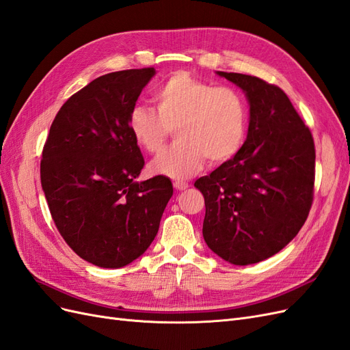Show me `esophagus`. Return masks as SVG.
<instances>
[{
	"mask_svg": "<svg viewBox=\"0 0 350 350\" xmlns=\"http://www.w3.org/2000/svg\"><path fill=\"white\" fill-rule=\"evenodd\" d=\"M174 187H175V189H178V191H184V189L188 188V184L183 183V181H175Z\"/></svg>",
	"mask_w": 350,
	"mask_h": 350,
	"instance_id": "34e87169",
	"label": "esophagus"
}]
</instances>
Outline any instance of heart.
Masks as SVG:
<instances>
[{
  "instance_id": "b5f03b06",
  "label": "heart",
  "mask_w": 350,
  "mask_h": 350,
  "mask_svg": "<svg viewBox=\"0 0 350 350\" xmlns=\"http://www.w3.org/2000/svg\"><path fill=\"white\" fill-rule=\"evenodd\" d=\"M157 113L135 105L129 113V131L147 153L163 149L175 130L178 143L150 163V172L183 181L196 175L206 161L219 166L242 149L248 130V105L235 88L176 71L154 90Z\"/></svg>"
}]
</instances>
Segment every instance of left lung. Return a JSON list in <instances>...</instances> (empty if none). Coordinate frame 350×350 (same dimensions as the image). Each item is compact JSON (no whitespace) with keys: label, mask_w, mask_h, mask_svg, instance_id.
Wrapping results in <instances>:
<instances>
[{"label":"left lung","mask_w":350,"mask_h":350,"mask_svg":"<svg viewBox=\"0 0 350 350\" xmlns=\"http://www.w3.org/2000/svg\"><path fill=\"white\" fill-rule=\"evenodd\" d=\"M250 102L247 140L239 153L194 187L204 196L203 237L237 266L266 260L298 235L314 200V139L276 84L217 71Z\"/></svg>","instance_id":"1"}]
</instances>
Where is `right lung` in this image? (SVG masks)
Segmentation results:
<instances>
[{
	"label": "right lung",
	"instance_id": "1",
	"mask_svg": "<svg viewBox=\"0 0 350 350\" xmlns=\"http://www.w3.org/2000/svg\"><path fill=\"white\" fill-rule=\"evenodd\" d=\"M154 68L90 81L62 105L42 150L40 183L52 220L79 257L120 269L150 247L174 194L171 179L135 181L144 157L129 113Z\"/></svg>",
	"mask_w": 350,
	"mask_h": 350
}]
</instances>
